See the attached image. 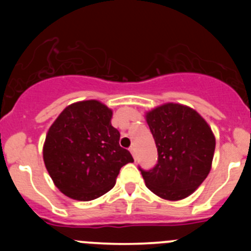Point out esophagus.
<instances>
[{
	"label": "esophagus",
	"instance_id": "obj_1",
	"mask_svg": "<svg viewBox=\"0 0 251 251\" xmlns=\"http://www.w3.org/2000/svg\"><path fill=\"white\" fill-rule=\"evenodd\" d=\"M130 151H131V154H132L133 158L136 159V148H135V146L131 147V148H130Z\"/></svg>",
	"mask_w": 251,
	"mask_h": 251
}]
</instances>
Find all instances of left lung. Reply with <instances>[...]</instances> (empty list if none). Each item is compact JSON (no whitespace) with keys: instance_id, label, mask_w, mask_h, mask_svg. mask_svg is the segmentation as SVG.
I'll list each match as a JSON object with an SVG mask.
<instances>
[{"instance_id":"left-lung-1","label":"left lung","mask_w":251,"mask_h":251,"mask_svg":"<svg viewBox=\"0 0 251 251\" xmlns=\"http://www.w3.org/2000/svg\"><path fill=\"white\" fill-rule=\"evenodd\" d=\"M158 149V163L140 168L146 186L166 201L191 196L211 170L215 136L206 121L192 108L166 103L146 114Z\"/></svg>"}]
</instances>
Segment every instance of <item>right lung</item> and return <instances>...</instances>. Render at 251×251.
Returning <instances> with one entry per match:
<instances>
[{"label":"right lung","mask_w":251,"mask_h":251,"mask_svg":"<svg viewBox=\"0 0 251 251\" xmlns=\"http://www.w3.org/2000/svg\"><path fill=\"white\" fill-rule=\"evenodd\" d=\"M113 110L98 100L68 105L48 130L44 161L55 187L69 198L88 201L115 186L120 169L132 163L111 126Z\"/></svg>","instance_id":"1"}]
</instances>
